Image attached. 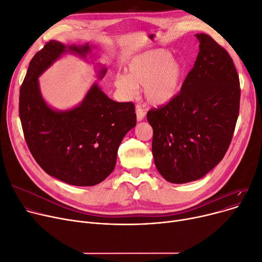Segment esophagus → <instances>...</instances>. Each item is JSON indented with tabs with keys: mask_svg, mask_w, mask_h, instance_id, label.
Listing matches in <instances>:
<instances>
[{
	"mask_svg": "<svg viewBox=\"0 0 262 262\" xmlns=\"http://www.w3.org/2000/svg\"><path fill=\"white\" fill-rule=\"evenodd\" d=\"M136 116H137V121H142L145 116L144 109H142L140 106H137L136 108Z\"/></svg>",
	"mask_w": 262,
	"mask_h": 262,
	"instance_id": "34e87169",
	"label": "esophagus"
}]
</instances>
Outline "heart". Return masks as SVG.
<instances>
[{"mask_svg": "<svg viewBox=\"0 0 262 262\" xmlns=\"http://www.w3.org/2000/svg\"><path fill=\"white\" fill-rule=\"evenodd\" d=\"M127 74H117L116 87L126 96L138 94V87H144L147 102L161 106L171 102L181 89L184 66L172 57L167 50H155L134 58L127 66Z\"/></svg>", "mask_w": 262, "mask_h": 262, "instance_id": "1", "label": "heart"}]
</instances>
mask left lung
I'll use <instances>...</instances> for the list:
<instances>
[{"label":"left lung","instance_id":"obj_1","mask_svg":"<svg viewBox=\"0 0 262 262\" xmlns=\"http://www.w3.org/2000/svg\"><path fill=\"white\" fill-rule=\"evenodd\" d=\"M200 52L181 92L149 109L155 166L164 180H200L226 154L240 108L239 75L227 51L206 34L195 35Z\"/></svg>","mask_w":262,"mask_h":262}]
</instances>
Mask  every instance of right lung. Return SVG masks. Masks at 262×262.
Segmentation results:
<instances>
[{
  "instance_id": "1",
  "label": "right lung",
  "mask_w": 262,
  "mask_h": 262,
  "mask_svg": "<svg viewBox=\"0 0 262 262\" xmlns=\"http://www.w3.org/2000/svg\"><path fill=\"white\" fill-rule=\"evenodd\" d=\"M68 51L86 57L91 49L51 40L35 54L20 88L19 115L26 144L45 172L69 185L94 186L114 171L119 145L136 126L135 105L110 100L93 84L73 109L48 106L38 77ZM106 71L101 68L99 77Z\"/></svg>"
}]
</instances>
